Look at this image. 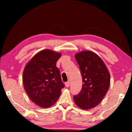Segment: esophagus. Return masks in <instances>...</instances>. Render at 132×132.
<instances>
[{"mask_svg": "<svg viewBox=\"0 0 132 132\" xmlns=\"http://www.w3.org/2000/svg\"><path fill=\"white\" fill-rule=\"evenodd\" d=\"M65 86L66 87H69L70 86V81L66 82L65 83Z\"/></svg>", "mask_w": 132, "mask_h": 132, "instance_id": "1", "label": "esophagus"}]
</instances>
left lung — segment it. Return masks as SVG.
<instances>
[{"instance_id": "8db88e82", "label": "left lung", "mask_w": 132, "mask_h": 132, "mask_svg": "<svg viewBox=\"0 0 132 132\" xmlns=\"http://www.w3.org/2000/svg\"><path fill=\"white\" fill-rule=\"evenodd\" d=\"M83 84L79 94L73 97L76 105L81 109H89L98 105L108 91L110 74L105 64L95 53L84 51L75 55Z\"/></svg>"}]
</instances>
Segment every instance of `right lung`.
<instances>
[{
	"label": "right lung",
	"mask_w": 132,
	"mask_h": 132,
	"mask_svg": "<svg viewBox=\"0 0 132 132\" xmlns=\"http://www.w3.org/2000/svg\"><path fill=\"white\" fill-rule=\"evenodd\" d=\"M61 53L44 50L36 53L24 68L23 83L31 101L41 108H49L57 101L64 84L56 62Z\"/></svg>",
	"instance_id": "obj_1"
}]
</instances>
